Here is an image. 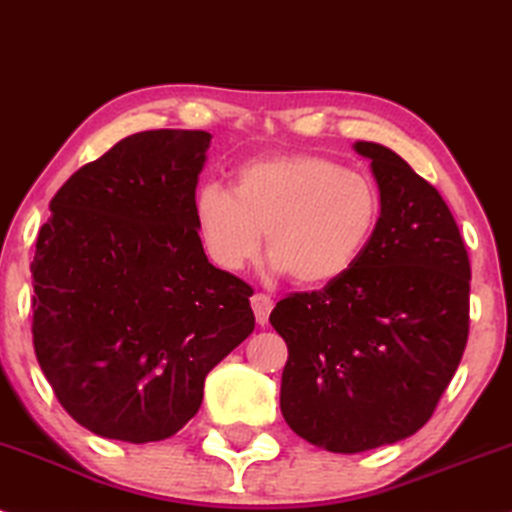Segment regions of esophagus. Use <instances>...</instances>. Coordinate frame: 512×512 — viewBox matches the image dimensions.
Segmentation results:
<instances>
[{"instance_id":"1","label":"esophagus","mask_w":512,"mask_h":512,"mask_svg":"<svg viewBox=\"0 0 512 512\" xmlns=\"http://www.w3.org/2000/svg\"><path fill=\"white\" fill-rule=\"evenodd\" d=\"M250 305H252V312H255V319H257V324H267L269 322V312H272V307H274V300L269 298V295H264V293H255L250 298Z\"/></svg>"}]
</instances>
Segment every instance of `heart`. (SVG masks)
<instances>
[{
    "label": "heart",
    "instance_id": "b5f03b06",
    "mask_svg": "<svg viewBox=\"0 0 512 512\" xmlns=\"http://www.w3.org/2000/svg\"><path fill=\"white\" fill-rule=\"evenodd\" d=\"M381 202L372 178L307 152L245 162L233 190L209 183L195 197V229L224 272L255 262L267 233L276 272L303 288L341 279L377 229Z\"/></svg>",
    "mask_w": 512,
    "mask_h": 512
}]
</instances>
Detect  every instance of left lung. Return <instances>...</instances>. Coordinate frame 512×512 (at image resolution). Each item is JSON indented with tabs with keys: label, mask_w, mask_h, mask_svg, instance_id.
Instances as JSON below:
<instances>
[{
	"label": "left lung",
	"mask_w": 512,
	"mask_h": 512,
	"mask_svg": "<svg viewBox=\"0 0 512 512\" xmlns=\"http://www.w3.org/2000/svg\"><path fill=\"white\" fill-rule=\"evenodd\" d=\"M355 152L381 197L367 248L341 279L286 295L269 315L288 346L283 420L331 453L422 429L470 334V257L439 190L389 147L360 140Z\"/></svg>",
	"instance_id": "8db88e82"
}]
</instances>
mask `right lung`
Listing matches in <instances>:
<instances>
[{"label": "right lung", "mask_w": 512, "mask_h": 512, "mask_svg": "<svg viewBox=\"0 0 512 512\" xmlns=\"http://www.w3.org/2000/svg\"><path fill=\"white\" fill-rule=\"evenodd\" d=\"M207 131L159 128L80 166L35 243L33 346L80 427L147 443L200 410L209 369L255 329L252 288L195 229Z\"/></svg>", "instance_id": "right-lung-1"}]
</instances>
